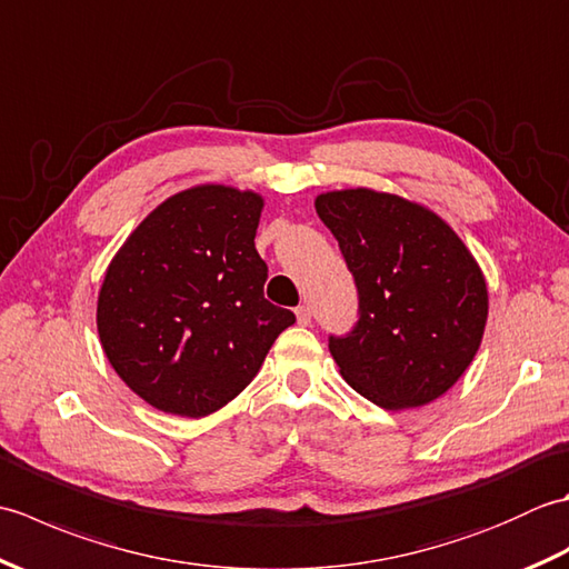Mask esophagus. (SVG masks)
I'll use <instances>...</instances> for the list:
<instances>
[{
	"instance_id": "1",
	"label": "esophagus",
	"mask_w": 569,
	"mask_h": 569,
	"mask_svg": "<svg viewBox=\"0 0 569 569\" xmlns=\"http://www.w3.org/2000/svg\"><path fill=\"white\" fill-rule=\"evenodd\" d=\"M296 318H298L300 325H310V320H312L310 306H298V308H296Z\"/></svg>"
}]
</instances>
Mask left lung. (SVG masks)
<instances>
[{
  "mask_svg": "<svg viewBox=\"0 0 569 569\" xmlns=\"http://www.w3.org/2000/svg\"><path fill=\"white\" fill-rule=\"evenodd\" d=\"M316 210L359 298L355 328L330 335L345 381L386 410L440 398L485 335L489 298L475 257L438 214L389 192H325Z\"/></svg>",
  "mask_w": 569,
  "mask_h": 569,
  "instance_id": "left-lung-1",
  "label": "left lung"
}]
</instances>
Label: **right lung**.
<instances>
[{
	"instance_id": "1",
	"label": "right lung",
	"mask_w": 569,
	"mask_h": 569,
	"mask_svg": "<svg viewBox=\"0 0 569 569\" xmlns=\"http://www.w3.org/2000/svg\"><path fill=\"white\" fill-rule=\"evenodd\" d=\"M257 192L200 186L159 204L107 269L98 332L131 391L163 413L200 418L257 377L296 316L263 298L253 247Z\"/></svg>"
}]
</instances>
